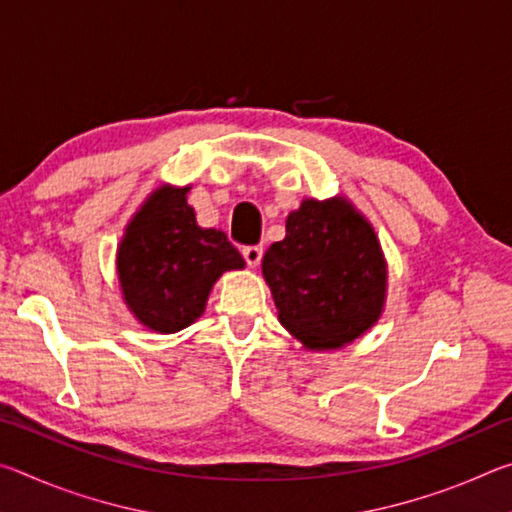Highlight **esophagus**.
Here are the masks:
<instances>
[{"label":"esophagus","instance_id":"34e87169","mask_svg":"<svg viewBox=\"0 0 512 512\" xmlns=\"http://www.w3.org/2000/svg\"><path fill=\"white\" fill-rule=\"evenodd\" d=\"M241 255H244L246 264L250 268H257V264L262 262V255H264V248L262 246H246L244 250H241Z\"/></svg>","mask_w":512,"mask_h":512}]
</instances>
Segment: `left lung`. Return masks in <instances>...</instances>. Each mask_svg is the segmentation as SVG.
<instances>
[{"label": "left lung", "mask_w": 512, "mask_h": 512, "mask_svg": "<svg viewBox=\"0 0 512 512\" xmlns=\"http://www.w3.org/2000/svg\"><path fill=\"white\" fill-rule=\"evenodd\" d=\"M262 273L280 323L309 350L350 343L377 323L386 264L370 223L343 198L302 201L287 237L266 250Z\"/></svg>", "instance_id": "1"}]
</instances>
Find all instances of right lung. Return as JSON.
<instances>
[{
	"label": "right lung",
	"mask_w": 512,
	"mask_h": 512,
	"mask_svg": "<svg viewBox=\"0 0 512 512\" xmlns=\"http://www.w3.org/2000/svg\"><path fill=\"white\" fill-rule=\"evenodd\" d=\"M187 192L162 187L149 196L117 253L126 305L142 325L162 334L192 325L219 275L244 268V257L221 230L198 228Z\"/></svg>",
	"instance_id": "add662e5"
}]
</instances>
